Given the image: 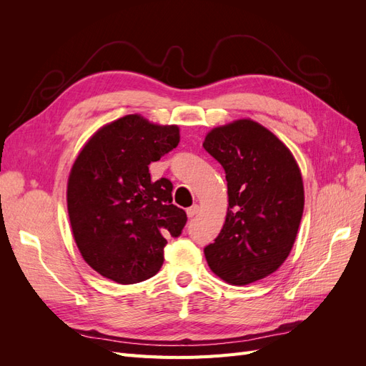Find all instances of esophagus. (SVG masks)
Returning a JSON list of instances; mask_svg holds the SVG:
<instances>
[{
	"label": "esophagus",
	"mask_w": 366,
	"mask_h": 366,
	"mask_svg": "<svg viewBox=\"0 0 366 366\" xmlns=\"http://www.w3.org/2000/svg\"><path fill=\"white\" fill-rule=\"evenodd\" d=\"M186 212H187V217H189V218H194L198 212H200V206H198V204H194V206H191L189 209H187Z\"/></svg>",
	"instance_id": "obj_1"
}]
</instances>
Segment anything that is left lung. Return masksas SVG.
Returning a JSON list of instances; mask_svg holds the SVG:
<instances>
[{"label":"left lung","mask_w":366,"mask_h":366,"mask_svg":"<svg viewBox=\"0 0 366 366\" xmlns=\"http://www.w3.org/2000/svg\"><path fill=\"white\" fill-rule=\"evenodd\" d=\"M226 172L224 226L204 257L221 280L246 285L280 269L304 212V184L290 149L267 128L239 119L214 128L203 143Z\"/></svg>","instance_id":"8db88e82"}]
</instances>
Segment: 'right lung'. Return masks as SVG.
Returning <instances> with one entry per match:
<instances>
[{
	"mask_svg": "<svg viewBox=\"0 0 366 366\" xmlns=\"http://www.w3.org/2000/svg\"><path fill=\"white\" fill-rule=\"evenodd\" d=\"M179 142L177 125L129 114L97 129L74 160L70 224L82 258L99 274L136 284L160 270L166 238L179 237L187 217L172 204V183L152 182L148 166Z\"/></svg>",
	"mask_w": 366,
	"mask_h": 366,
	"instance_id": "add662e5",
	"label": "right lung"
}]
</instances>
